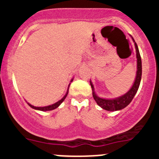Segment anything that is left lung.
<instances>
[{"label": "left lung", "mask_w": 159, "mask_h": 159, "mask_svg": "<svg viewBox=\"0 0 159 159\" xmlns=\"http://www.w3.org/2000/svg\"><path fill=\"white\" fill-rule=\"evenodd\" d=\"M134 43V47L136 50V57H137V71H136V76L134 78V81L132 86L128 92L120 97L115 98H102L98 97L94 91V85L90 80V84L92 89V95L94 99L95 100L96 103L99 105L102 108L109 111H119L127 107L131 103L132 99L134 98V95L137 93L139 85H140L141 79H142V59H141L140 53H139V48L137 44L134 41V38L131 37Z\"/></svg>", "instance_id": "1"}]
</instances>
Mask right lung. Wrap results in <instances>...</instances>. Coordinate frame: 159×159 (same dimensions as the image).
I'll return each instance as SVG.
<instances>
[{
	"instance_id": "1",
	"label": "right lung",
	"mask_w": 159,
	"mask_h": 159,
	"mask_svg": "<svg viewBox=\"0 0 159 159\" xmlns=\"http://www.w3.org/2000/svg\"><path fill=\"white\" fill-rule=\"evenodd\" d=\"M73 81V79H71V81H70V82ZM69 86H70V84L69 85H68V91H67L66 94H65V95L64 96L63 98H62L61 100H59L58 102H56V103L53 104V105H48V106H44V107H36V106H34V105H30L28 102V105H29L30 108H32L33 109H35V110H38V111H51V110H54L55 109V108H57V107H59V105H61V104L62 103V102H64V100L65 99V98L67 97V95H68V89H69Z\"/></svg>"
}]
</instances>
